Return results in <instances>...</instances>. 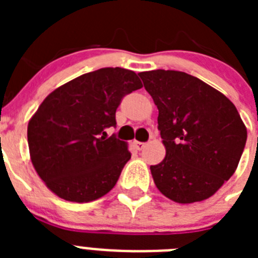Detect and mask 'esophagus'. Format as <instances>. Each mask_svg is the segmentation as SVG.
<instances>
[{
    "label": "esophagus",
    "instance_id": "esophagus-1",
    "mask_svg": "<svg viewBox=\"0 0 258 258\" xmlns=\"http://www.w3.org/2000/svg\"><path fill=\"white\" fill-rule=\"evenodd\" d=\"M134 145H136V147L138 150H143L146 147V145H147V143H146V142H138V141H136V142H134Z\"/></svg>",
    "mask_w": 258,
    "mask_h": 258
}]
</instances>
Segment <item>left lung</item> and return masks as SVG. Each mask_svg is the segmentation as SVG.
<instances>
[{
    "instance_id": "1",
    "label": "left lung",
    "mask_w": 258,
    "mask_h": 258,
    "mask_svg": "<svg viewBox=\"0 0 258 258\" xmlns=\"http://www.w3.org/2000/svg\"><path fill=\"white\" fill-rule=\"evenodd\" d=\"M159 109L166 155L151 165L156 187L181 204L212 197L234 174L247 142L238 109L218 90L186 72H141Z\"/></svg>"
}]
</instances>
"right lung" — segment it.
Masks as SVG:
<instances>
[{"instance_id":"add662e5","label":"right lung","mask_w":258,"mask_h":258,"mask_svg":"<svg viewBox=\"0 0 258 258\" xmlns=\"http://www.w3.org/2000/svg\"><path fill=\"white\" fill-rule=\"evenodd\" d=\"M142 88L136 72L106 67L55 89L29 120L28 146L36 172L68 202L97 200L113 188L132 154L116 134V109Z\"/></svg>"}]
</instances>
